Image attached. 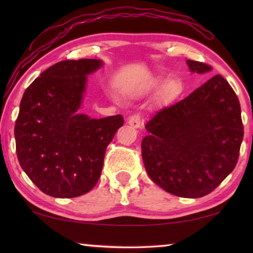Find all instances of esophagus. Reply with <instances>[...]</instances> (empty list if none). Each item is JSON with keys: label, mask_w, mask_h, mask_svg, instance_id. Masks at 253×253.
Wrapping results in <instances>:
<instances>
[{"label": "esophagus", "mask_w": 253, "mask_h": 253, "mask_svg": "<svg viewBox=\"0 0 253 253\" xmlns=\"http://www.w3.org/2000/svg\"><path fill=\"white\" fill-rule=\"evenodd\" d=\"M127 123L130 124L132 127H140L141 126V117L139 114H134V115H131L129 119H127Z\"/></svg>", "instance_id": "obj_1"}]
</instances>
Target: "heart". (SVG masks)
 I'll use <instances>...</instances> for the list:
<instances>
[{"label": "heart", "mask_w": 253, "mask_h": 253, "mask_svg": "<svg viewBox=\"0 0 253 253\" xmlns=\"http://www.w3.org/2000/svg\"><path fill=\"white\" fill-rule=\"evenodd\" d=\"M162 82H164V79L161 78L155 79L153 82V87H159V86L162 84ZM181 91H182L181 83H179L177 79H169V81L166 82L164 86H162L160 91V96L164 101L169 102L171 101V100H174L175 98H177Z\"/></svg>", "instance_id": "obj_1"}]
</instances>
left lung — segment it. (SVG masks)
Here are the masks:
<instances>
[{
    "label": "left lung",
    "instance_id": "obj_1",
    "mask_svg": "<svg viewBox=\"0 0 253 253\" xmlns=\"http://www.w3.org/2000/svg\"><path fill=\"white\" fill-rule=\"evenodd\" d=\"M186 63L197 74L212 70L203 62ZM145 127L141 157L148 176L184 198H200L220 185L237 164L244 134L240 101L220 75L159 110Z\"/></svg>",
    "mask_w": 253,
    "mask_h": 253
}]
</instances>
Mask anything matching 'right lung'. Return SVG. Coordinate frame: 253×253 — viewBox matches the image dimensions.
Instances as JSON below:
<instances>
[{
	"label": "right lung",
	"mask_w": 253,
	"mask_h": 253,
	"mask_svg": "<svg viewBox=\"0 0 253 253\" xmlns=\"http://www.w3.org/2000/svg\"><path fill=\"white\" fill-rule=\"evenodd\" d=\"M101 65L94 58L61 61L24 92L15 124L17 158L48 196L74 198L92 190L106 148L123 126L122 115L95 120L78 113L86 76Z\"/></svg>",
	"instance_id": "obj_1"
}]
</instances>
